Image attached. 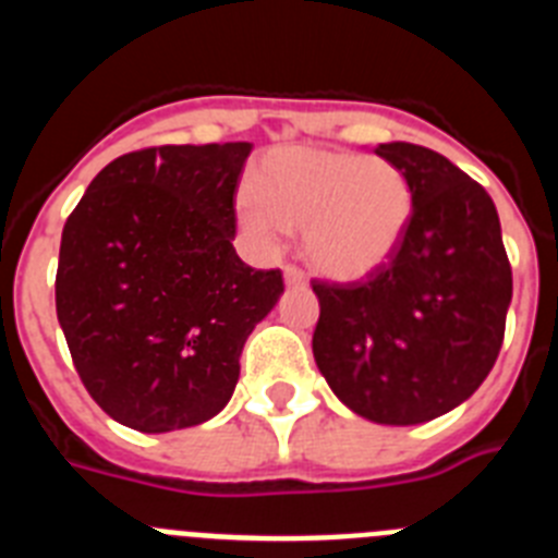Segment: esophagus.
I'll return each mask as SVG.
<instances>
[{"instance_id": "34e87169", "label": "esophagus", "mask_w": 558, "mask_h": 558, "mask_svg": "<svg viewBox=\"0 0 558 558\" xmlns=\"http://www.w3.org/2000/svg\"><path fill=\"white\" fill-rule=\"evenodd\" d=\"M284 284H290V288H296V284H304V274L296 268V265H284Z\"/></svg>"}]
</instances>
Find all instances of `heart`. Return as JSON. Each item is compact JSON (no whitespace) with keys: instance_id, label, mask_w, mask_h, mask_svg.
<instances>
[{"instance_id":"heart-1","label":"heart","mask_w":558,"mask_h":558,"mask_svg":"<svg viewBox=\"0 0 558 558\" xmlns=\"http://www.w3.org/2000/svg\"><path fill=\"white\" fill-rule=\"evenodd\" d=\"M236 226L270 254L284 231H302L304 256L318 274L352 282L384 268L401 247L415 194L387 157L325 149H276L262 160L254 189L233 203Z\"/></svg>"}]
</instances>
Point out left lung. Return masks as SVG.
Returning a JSON list of instances; mask_svg holds the SVG:
<instances>
[{
	"mask_svg": "<svg viewBox=\"0 0 558 558\" xmlns=\"http://www.w3.org/2000/svg\"><path fill=\"white\" fill-rule=\"evenodd\" d=\"M401 166L415 214L392 259L364 282H313V359L344 407L415 426L477 392L506 336L513 279L494 199L449 157L380 143Z\"/></svg>",
	"mask_w": 558,
	"mask_h": 558,
	"instance_id": "obj_1",
	"label": "left lung"
}]
</instances>
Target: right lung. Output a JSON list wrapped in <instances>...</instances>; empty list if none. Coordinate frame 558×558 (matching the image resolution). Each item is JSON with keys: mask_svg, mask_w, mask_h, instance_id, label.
<instances>
[{"mask_svg": "<svg viewBox=\"0 0 558 558\" xmlns=\"http://www.w3.org/2000/svg\"><path fill=\"white\" fill-rule=\"evenodd\" d=\"M251 143L151 146L104 166L61 231L56 313L93 401L160 435L231 401L282 270L233 251Z\"/></svg>", "mask_w": 558, "mask_h": 558, "instance_id": "right-lung-1", "label": "right lung"}]
</instances>
